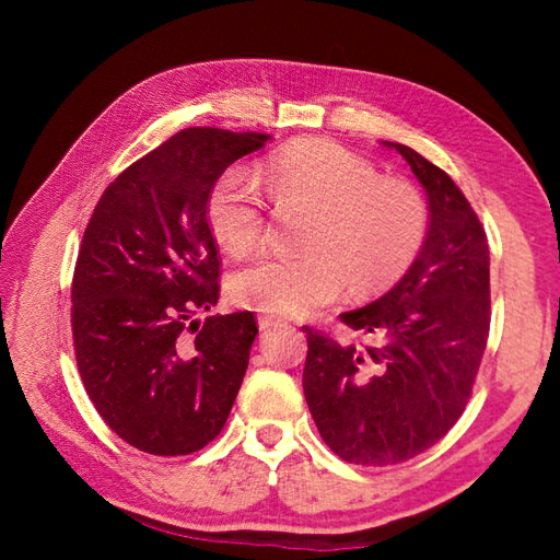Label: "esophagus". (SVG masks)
Here are the masks:
<instances>
[{
	"label": "esophagus",
	"instance_id": "34e87169",
	"mask_svg": "<svg viewBox=\"0 0 560 560\" xmlns=\"http://www.w3.org/2000/svg\"><path fill=\"white\" fill-rule=\"evenodd\" d=\"M287 323H283V319H279V317H271V315H261L259 317V329L261 331H267V329H277V327H283Z\"/></svg>",
	"mask_w": 560,
	"mask_h": 560
}]
</instances>
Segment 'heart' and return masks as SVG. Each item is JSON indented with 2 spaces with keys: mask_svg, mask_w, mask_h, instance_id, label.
<instances>
[{
  "mask_svg": "<svg viewBox=\"0 0 560 560\" xmlns=\"http://www.w3.org/2000/svg\"><path fill=\"white\" fill-rule=\"evenodd\" d=\"M271 197L283 209H307L305 253L259 255L237 269L231 299L273 317H303L327 305L343 283L359 295L383 293L411 269L428 235V207L411 183L385 177L371 161L327 139H301L267 165ZM207 221L233 255L253 249L265 231V199L243 171L211 187Z\"/></svg>",
  "mask_w": 560,
  "mask_h": 560,
  "instance_id": "1",
  "label": "heart"
}]
</instances>
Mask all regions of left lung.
Masks as SVG:
<instances>
[{"label": "left lung", "mask_w": 560, "mask_h": 560, "mask_svg": "<svg viewBox=\"0 0 560 560\" xmlns=\"http://www.w3.org/2000/svg\"><path fill=\"white\" fill-rule=\"evenodd\" d=\"M428 195V235L395 289L341 323L371 343H341L313 327L305 401L325 443L363 467L407 462L457 423L491 327L489 241L462 189L413 149L385 141Z\"/></svg>", "instance_id": "1"}]
</instances>
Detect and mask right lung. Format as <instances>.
Instances as JSON below:
<instances>
[{
    "instance_id": "obj_1",
    "label": "right lung",
    "mask_w": 560,
    "mask_h": 560,
    "mask_svg": "<svg viewBox=\"0 0 560 560\" xmlns=\"http://www.w3.org/2000/svg\"><path fill=\"white\" fill-rule=\"evenodd\" d=\"M269 135L189 127L129 165L83 231L71 281L77 365L101 419L149 455H189L221 433L257 337L219 301L207 201Z\"/></svg>"
}]
</instances>
